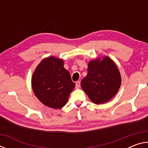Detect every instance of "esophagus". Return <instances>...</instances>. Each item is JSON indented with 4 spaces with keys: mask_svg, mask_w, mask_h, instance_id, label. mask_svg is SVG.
<instances>
[{
    "mask_svg": "<svg viewBox=\"0 0 148 148\" xmlns=\"http://www.w3.org/2000/svg\"><path fill=\"white\" fill-rule=\"evenodd\" d=\"M80 87V82L77 81L76 82V89H79Z\"/></svg>",
    "mask_w": 148,
    "mask_h": 148,
    "instance_id": "1",
    "label": "esophagus"
}]
</instances>
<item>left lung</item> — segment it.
<instances>
[{"mask_svg": "<svg viewBox=\"0 0 148 148\" xmlns=\"http://www.w3.org/2000/svg\"><path fill=\"white\" fill-rule=\"evenodd\" d=\"M121 84V77L118 68L108 56L90 61L87 75L81 82L82 89L96 104L110 101L118 92Z\"/></svg>", "mask_w": 148, "mask_h": 148, "instance_id": "8db88e82", "label": "left lung"}]
</instances>
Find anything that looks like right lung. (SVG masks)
<instances>
[{
  "mask_svg": "<svg viewBox=\"0 0 148 148\" xmlns=\"http://www.w3.org/2000/svg\"><path fill=\"white\" fill-rule=\"evenodd\" d=\"M31 86L35 96L45 106L59 109L67 103L75 87L62 59L50 56L42 60L32 74Z\"/></svg>",
  "mask_w": 148,
  "mask_h": 148,
  "instance_id": "obj_1",
  "label": "right lung"
}]
</instances>
